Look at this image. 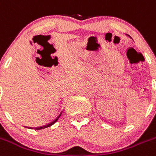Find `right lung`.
Here are the masks:
<instances>
[{"mask_svg": "<svg viewBox=\"0 0 156 156\" xmlns=\"http://www.w3.org/2000/svg\"><path fill=\"white\" fill-rule=\"evenodd\" d=\"M60 115H61V114H60ZM60 115H59V116H58V118H57V119H55V121H54V122H51V124H49V125H47V126H43V127H39V128H36V130H39V129H44V128H48V127H50V126H52V125H53L54 124V123H55V122H57V120H58V118H59V117H60Z\"/></svg>", "mask_w": 156, "mask_h": 156, "instance_id": "obj_1", "label": "right lung"}]
</instances>
